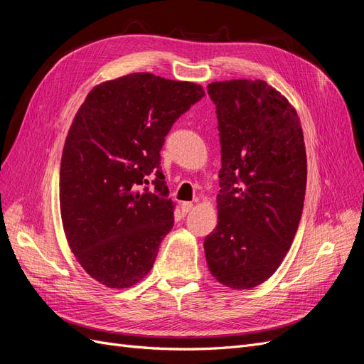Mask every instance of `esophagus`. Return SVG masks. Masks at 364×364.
Listing matches in <instances>:
<instances>
[{
	"label": "esophagus",
	"instance_id": "34e87169",
	"mask_svg": "<svg viewBox=\"0 0 364 364\" xmlns=\"http://www.w3.org/2000/svg\"><path fill=\"white\" fill-rule=\"evenodd\" d=\"M181 209H182V213L183 214H188L191 209H193V203L191 202H183L182 205H181Z\"/></svg>",
	"mask_w": 364,
	"mask_h": 364
}]
</instances>
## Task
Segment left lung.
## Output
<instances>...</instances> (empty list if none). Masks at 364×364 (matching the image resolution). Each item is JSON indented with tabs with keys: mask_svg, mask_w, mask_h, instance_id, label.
<instances>
[{
	"mask_svg": "<svg viewBox=\"0 0 364 364\" xmlns=\"http://www.w3.org/2000/svg\"><path fill=\"white\" fill-rule=\"evenodd\" d=\"M218 121V223L205 238L213 277L257 287L277 272L301 222L306 155L294 107L264 80L208 85Z\"/></svg>",
	"mask_w": 364,
	"mask_h": 364,
	"instance_id": "obj_1",
	"label": "left lung"
}]
</instances>
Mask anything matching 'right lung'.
<instances>
[{
    "label": "right lung",
    "instance_id": "add662e5",
    "mask_svg": "<svg viewBox=\"0 0 364 364\" xmlns=\"http://www.w3.org/2000/svg\"><path fill=\"white\" fill-rule=\"evenodd\" d=\"M203 95L200 85L134 73L92 87L77 111L60 162L62 223L77 261L106 287L127 289L153 267L174 223L161 149Z\"/></svg>",
    "mask_w": 364,
    "mask_h": 364
}]
</instances>
